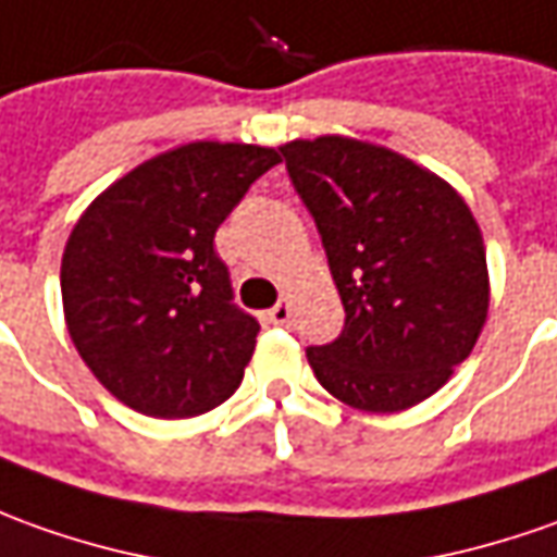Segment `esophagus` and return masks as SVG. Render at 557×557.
I'll use <instances>...</instances> for the list:
<instances>
[{
  "label": "esophagus",
  "mask_w": 557,
  "mask_h": 557,
  "mask_svg": "<svg viewBox=\"0 0 557 557\" xmlns=\"http://www.w3.org/2000/svg\"><path fill=\"white\" fill-rule=\"evenodd\" d=\"M289 317H293V308H289V301H286V298H280L277 305L268 310V320H271L274 326H286V323H289Z\"/></svg>",
  "instance_id": "34e87169"
}]
</instances>
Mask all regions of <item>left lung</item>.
I'll list each match as a JSON object with an SVG mask.
<instances>
[{"instance_id": "1", "label": "left lung", "mask_w": 557, "mask_h": 557, "mask_svg": "<svg viewBox=\"0 0 557 557\" xmlns=\"http://www.w3.org/2000/svg\"><path fill=\"white\" fill-rule=\"evenodd\" d=\"M280 154L344 305L342 335L308 347L317 381L359 411L418 406L485 326V244L469 207L436 173L384 146L317 136Z\"/></svg>"}]
</instances>
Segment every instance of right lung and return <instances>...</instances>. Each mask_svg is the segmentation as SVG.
Returning <instances> with one entry per match:
<instances>
[{
  "label": "right lung",
  "instance_id": "right-lung-1",
  "mask_svg": "<svg viewBox=\"0 0 557 557\" xmlns=\"http://www.w3.org/2000/svg\"><path fill=\"white\" fill-rule=\"evenodd\" d=\"M280 154L188 143L109 185L75 222L60 268L70 338L115 399L195 418L244 381L259 320L234 305L215 228Z\"/></svg>",
  "mask_w": 557,
  "mask_h": 557
}]
</instances>
